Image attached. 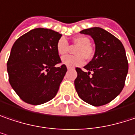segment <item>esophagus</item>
<instances>
[{
  "instance_id": "obj_1",
  "label": "esophagus",
  "mask_w": 135,
  "mask_h": 135,
  "mask_svg": "<svg viewBox=\"0 0 135 135\" xmlns=\"http://www.w3.org/2000/svg\"><path fill=\"white\" fill-rule=\"evenodd\" d=\"M71 69H72V68H71V67H69V66H67V69H68V70H70Z\"/></svg>"
}]
</instances>
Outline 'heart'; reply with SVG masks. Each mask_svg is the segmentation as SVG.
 Wrapping results in <instances>:
<instances>
[{"mask_svg":"<svg viewBox=\"0 0 135 135\" xmlns=\"http://www.w3.org/2000/svg\"><path fill=\"white\" fill-rule=\"evenodd\" d=\"M75 44L79 45L75 53L77 56L67 55L62 57L61 62L63 65L69 67H74L83 65L85 62L84 57L86 60H91L94 56V50L90 46V40L85 36H76L73 39ZM69 50V44L67 40L64 37H61L56 44V50L58 53L62 56L66 54Z\"/></svg>","mask_w":135,"mask_h":135,"instance_id":"b5f03b06","label":"heart"}]
</instances>
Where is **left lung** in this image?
Returning a JSON list of instances; mask_svg holds the SVG:
<instances>
[{
  "instance_id": "1",
  "label": "left lung",
  "mask_w": 135,
  "mask_h": 135,
  "mask_svg": "<svg viewBox=\"0 0 135 135\" xmlns=\"http://www.w3.org/2000/svg\"><path fill=\"white\" fill-rule=\"evenodd\" d=\"M80 33L91 36L95 50L92 60L84 66L88 72L75 69V90L86 103L104 105L115 99L124 88L128 71L125 50L118 39L102 28H89Z\"/></svg>"
}]
</instances>
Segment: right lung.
I'll list each match as a JSON object with an SVG mask.
<instances>
[{"mask_svg": "<svg viewBox=\"0 0 135 135\" xmlns=\"http://www.w3.org/2000/svg\"><path fill=\"white\" fill-rule=\"evenodd\" d=\"M62 34L36 28L18 38L7 61L9 82L23 102L41 105L52 99L59 90L67 68L61 62L56 44Z\"/></svg>", "mask_w": 135, "mask_h": 135, "instance_id": "1", "label": "right lung"}]
</instances>
